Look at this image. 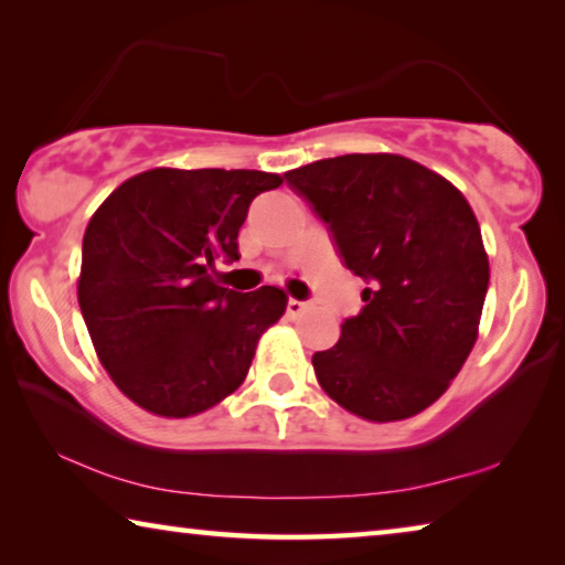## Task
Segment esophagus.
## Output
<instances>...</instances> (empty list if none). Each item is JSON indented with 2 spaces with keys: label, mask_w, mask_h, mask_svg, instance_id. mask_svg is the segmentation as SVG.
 <instances>
[{
  "label": "esophagus",
  "mask_w": 565,
  "mask_h": 565,
  "mask_svg": "<svg viewBox=\"0 0 565 565\" xmlns=\"http://www.w3.org/2000/svg\"><path fill=\"white\" fill-rule=\"evenodd\" d=\"M309 309V301H299V299H289L286 301V315L289 317H299L301 311Z\"/></svg>",
  "instance_id": "1"
}]
</instances>
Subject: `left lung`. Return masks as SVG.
I'll use <instances>...</instances> for the list:
<instances>
[{"label":"left lung","instance_id":"1","mask_svg":"<svg viewBox=\"0 0 565 565\" xmlns=\"http://www.w3.org/2000/svg\"><path fill=\"white\" fill-rule=\"evenodd\" d=\"M284 178L366 281L360 315L311 356L321 390L372 423L417 415L478 339L490 266L470 203L443 175L390 153L317 160Z\"/></svg>","mask_w":565,"mask_h":565}]
</instances>
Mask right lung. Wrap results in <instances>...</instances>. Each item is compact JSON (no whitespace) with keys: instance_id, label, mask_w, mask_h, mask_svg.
<instances>
[{"instance_id":"1","label":"right lung","mask_w":565,"mask_h":565,"mask_svg":"<svg viewBox=\"0 0 565 565\" xmlns=\"http://www.w3.org/2000/svg\"><path fill=\"white\" fill-rule=\"evenodd\" d=\"M281 183L262 170L153 168L115 188L89 218L79 311L107 374L142 409L199 415L246 380L286 294H241L211 271L218 258L238 262L250 201Z\"/></svg>"}]
</instances>
